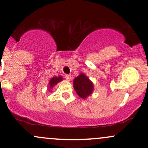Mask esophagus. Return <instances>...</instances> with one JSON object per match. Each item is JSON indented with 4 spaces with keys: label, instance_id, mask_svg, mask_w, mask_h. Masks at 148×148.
Listing matches in <instances>:
<instances>
[{
    "label": "esophagus",
    "instance_id": "34e87169",
    "mask_svg": "<svg viewBox=\"0 0 148 148\" xmlns=\"http://www.w3.org/2000/svg\"><path fill=\"white\" fill-rule=\"evenodd\" d=\"M71 78H72V76H71V75H69V74H65L64 75V79L67 80V81H69L71 79Z\"/></svg>",
    "mask_w": 148,
    "mask_h": 148
}]
</instances>
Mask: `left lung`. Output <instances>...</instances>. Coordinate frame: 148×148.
<instances>
[{
  "label": "left lung",
  "instance_id": "obj_1",
  "mask_svg": "<svg viewBox=\"0 0 148 148\" xmlns=\"http://www.w3.org/2000/svg\"><path fill=\"white\" fill-rule=\"evenodd\" d=\"M74 88L80 97L86 99L92 92L93 85L87 76L81 74L74 80Z\"/></svg>",
  "mask_w": 148,
  "mask_h": 148
}]
</instances>
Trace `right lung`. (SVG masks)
<instances>
[{"label":"right lung","instance_id":"add662e5","mask_svg":"<svg viewBox=\"0 0 148 148\" xmlns=\"http://www.w3.org/2000/svg\"><path fill=\"white\" fill-rule=\"evenodd\" d=\"M62 78L61 77V76H59V77H53L51 79V81H49V88H52V87H53L54 86H55L56 84H57L58 83L60 82V81H62Z\"/></svg>","mask_w":148,"mask_h":148}]
</instances>
